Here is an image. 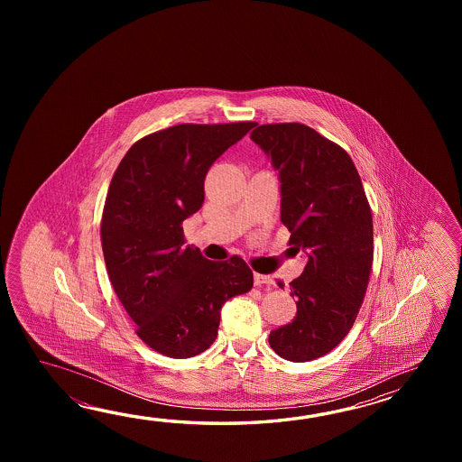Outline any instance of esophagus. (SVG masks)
<instances>
[{"instance_id": "obj_1", "label": "esophagus", "mask_w": 462, "mask_h": 462, "mask_svg": "<svg viewBox=\"0 0 462 462\" xmlns=\"http://www.w3.org/2000/svg\"><path fill=\"white\" fill-rule=\"evenodd\" d=\"M254 284L255 285H273V284H274V279H273V275L259 274V273H254Z\"/></svg>"}]
</instances>
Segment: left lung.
Instances as JSON below:
<instances>
[{"instance_id":"left-lung-1","label":"left lung","mask_w":462,"mask_h":462,"mask_svg":"<svg viewBox=\"0 0 462 462\" xmlns=\"http://www.w3.org/2000/svg\"><path fill=\"white\" fill-rule=\"evenodd\" d=\"M251 140L279 173L289 245L307 255L304 273L289 284L297 314L271 332L269 344L289 362H310L344 340L364 302L374 263L372 211L350 155L314 128L259 125Z\"/></svg>"}]
</instances>
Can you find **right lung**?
Wrapping results in <instances>:
<instances>
[{"label":"right lung","instance_id":"1","mask_svg":"<svg viewBox=\"0 0 462 462\" xmlns=\"http://www.w3.org/2000/svg\"><path fill=\"white\" fill-rule=\"evenodd\" d=\"M254 122L165 128L122 158L102 215V251L118 300L155 352L189 358L215 342L221 309L253 287L239 255L209 261L185 245L183 221L205 201L208 170Z\"/></svg>","mask_w":462,"mask_h":462}]
</instances>
